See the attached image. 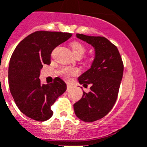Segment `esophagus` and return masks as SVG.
<instances>
[{
	"mask_svg": "<svg viewBox=\"0 0 147 147\" xmlns=\"http://www.w3.org/2000/svg\"><path fill=\"white\" fill-rule=\"evenodd\" d=\"M71 85H70L69 83H67V91H68V90H70V89H71Z\"/></svg>",
	"mask_w": 147,
	"mask_h": 147,
	"instance_id": "1",
	"label": "esophagus"
}]
</instances>
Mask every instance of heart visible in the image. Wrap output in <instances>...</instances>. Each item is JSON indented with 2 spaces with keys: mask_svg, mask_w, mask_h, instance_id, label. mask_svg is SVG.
Masks as SVG:
<instances>
[{
  "mask_svg": "<svg viewBox=\"0 0 147 147\" xmlns=\"http://www.w3.org/2000/svg\"><path fill=\"white\" fill-rule=\"evenodd\" d=\"M71 49L73 53L76 56H79V55L82 56L86 51V49L83 45L77 41H74L71 44ZM61 73L65 76H70L72 75H76L78 73V70L76 68H73V67H65V68L62 69Z\"/></svg>",
  "mask_w": 147,
  "mask_h": 147,
  "instance_id": "heart-1",
  "label": "heart"
}]
</instances>
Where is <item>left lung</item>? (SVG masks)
<instances>
[{
	"mask_svg": "<svg viewBox=\"0 0 147 147\" xmlns=\"http://www.w3.org/2000/svg\"><path fill=\"white\" fill-rule=\"evenodd\" d=\"M76 36L93 47L94 59L91 67L78 77L83 86L91 85V91H83L82 98L74 104V109L79 119L94 122L106 116L115 105L123 78V64L118 49L105 37L79 33Z\"/></svg>",
	"mask_w": 147,
	"mask_h": 147,
	"instance_id": "left-lung-1",
	"label": "left lung"
}]
</instances>
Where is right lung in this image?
<instances>
[{"mask_svg": "<svg viewBox=\"0 0 147 147\" xmlns=\"http://www.w3.org/2000/svg\"><path fill=\"white\" fill-rule=\"evenodd\" d=\"M71 36L68 32H32L17 45L11 56L8 71L11 94L20 111L32 120L51 118V106L67 89L59 77L51 84L42 83L38 77L43 65L51 64L52 51Z\"/></svg>", "mask_w": 147, "mask_h": 147, "instance_id": "1", "label": "right lung"}]
</instances>
